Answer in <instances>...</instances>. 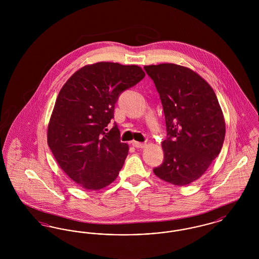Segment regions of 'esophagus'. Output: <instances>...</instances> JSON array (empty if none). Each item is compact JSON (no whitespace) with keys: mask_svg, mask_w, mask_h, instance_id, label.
<instances>
[{"mask_svg":"<svg viewBox=\"0 0 259 259\" xmlns=\"http://www.w3.org/2000/svg\"><path fill=\"white\" fill-rule=\"evenodd\" d=\"M132 146H133V147H135V148H146L147 144H146V143H140V142H136V141H133V142H132Z\"/></svg>","mask_w":259,"mask_h":259,"instance_id":"obj_1","label":"esophagus"}]
</instances>
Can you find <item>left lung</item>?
<instances>
[{
  "instance_id": "1",
  "label": "left lung",
  "mask_w": 259,
  "mask_h": 259,
  "mask_svg": "<svg viewBox=\"0 0 259 259\" xmlns=\"http://www.w3.org/2000/svg\"><path fill=\"white\" fill-rule=\"evenodd\" d=\"M159 93L167 139L164 161L153 172L175 185H189L207 171L222 150L225 121L219 100L197 73L172 63L145 66Z\"/></svg>"
}]
</instances>
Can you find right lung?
<instances>
[{"mask_svg":"<svg viewBox=\"0 0 259 259\" xmlns=\"http://www.w3.org/2000/svg\"><path fill=\"white\" fill-rule=\"evenodd\" d=\"M136 65L98 62L76 71L63 85L48 128V144L62 170L78 186L99 190L117 178L129 147L116 123L114 105L145 77Z\"/></svg>","mask_w":259,"mask_h":259,"instance_id":"right-lung-1","label":"right lung"}]
</instances>
